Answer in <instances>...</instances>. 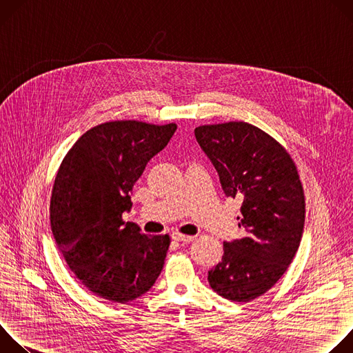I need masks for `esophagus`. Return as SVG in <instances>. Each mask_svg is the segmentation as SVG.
Masks as SVG:
<instances>
[{
    "mask_svg": "<svg viewBox=\"0 0 353 353\" xmlns=\"http://www.w3.org/2000/svg\"><path fill=\"white\" fill-rule=\"evenodd\" d=\"M173 240L176 241H181V243H190L194 240V236H188V234H181V233H173Z\"/></svg>",
    "mask_w": 353,
    "mask_h": 353,
    "instance_id": "34e87169",
    "label": "esophagus"
}]
</instances>
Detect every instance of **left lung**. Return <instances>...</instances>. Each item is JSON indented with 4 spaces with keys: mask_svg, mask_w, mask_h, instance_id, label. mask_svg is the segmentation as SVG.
I'll return each mask as SVG.
<instances>
[{
    "mask_svg": "<svg viewBox=\"0 0 353 353\" xmlns=\"http://www.w3.org/2000/svg\"><path fill=\"white\" fill-rule=\"evenodd\" d=\"M228 196L241 198V239L223 243L222 261L208 271L211 288L233 301L253 300L285 274L305 226V191L288 150L244 121L196 127Z\"/></svg>",
    "mask_w": 353,
    "mask_h": 353,
    "instance_id": "obj_1",
    "label": "left lung"
}]
</instances>
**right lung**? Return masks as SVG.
Here are the masks:
<instances>
[{
    "label": "right lung",
    "mask_w": 353,
    "mask_h": 353,
    "mask_svg": "<svg viewBox=\"0 0 353 353\" xmlns=\"http://www.w3.org/2000/svg\"><path fill=\"white\" fill-rule=\"evenodd\" d=\"M177 125L116 120L88 130L63 159L50 203L53 236L68 267L96 296L127 303L158 279L169 234L141 233L123 221L146 163Z\"/></svg>",
    "instance_id": "1"
}]
</instances>
